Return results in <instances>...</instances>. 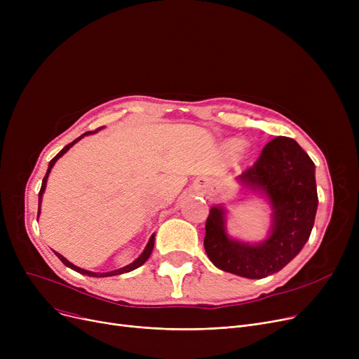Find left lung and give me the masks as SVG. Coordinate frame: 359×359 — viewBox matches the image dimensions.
I'll return each instance as SVG.
<instances>
[{
    "label": "left lung",
    "mask_w": 359,
    "mask_h": 359,
    "mask_svg": "<svg viewBox=\"0 0 359 359\" xmlns=\"http://www.w3.org/2000/svg\"><path fill=\"white\" fill-rule=\"evenodd\" d=\"M236 179L248 194L268 202V237L259 243L234 238L227 230V208L214 205L205 224L203 248L218 269L262 279L285 268L310 238L318 205L316 165L297 141L278 137Z\"/></svg>",
    "instance_id": "8db88e82"
}]
</instances>
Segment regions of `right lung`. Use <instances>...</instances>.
I'll return each instance as SVG.
<instances>
[{
	"mask_svg": "<svg viewBox=\"0 0 359 359\" xmlns=\"http://www.w3.org/2000/svg\"><path fill=\"white\" fill-rule=\"evenodd\" d=\"M103 128V126H102ZM102 128H99V129H96V130H90V132H86V134H83L81 137H79L77 140L75 141H72L71 144H68V145H65L58 154H56L50 161H49V165H48V172H46V175H45V177H43V180H42V187H41V192H39V211H37V218H39V215H41V203H42V198H43V192H45V189H46V182H48V177H49V173H50V170H52V167L55 165V163L58 161L67 151L75 144V142H79L81 138H84L86 135H90V134H96V132H99ZM154 240H156V234H153L149 237V240H148V243H147V246H145V249H144V252L134 260L132 263H129V265H126V266H123V268H121V269H115V271H110V272H91V271H86V269H81V268H79V266H75V265H72V263L69 262V260H67L62 255H60L58 252H55V255L58 256V259L64 263L65 266H68L69 269H72V271H75V272H79V273H83V275H87V276H93V278H106V276H115V275H122V273H126V272H130V271H134V269H137V268H140L141 265H144V263L147 262V259L151 256V252H153V249H154Z\"/></svg>",
	"mask_w": 359,
	"mask_h": 359,
	"instance_id": "add662e5",
	"label": "right lung"
}]
</instances>
